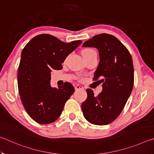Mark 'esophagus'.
<instances>
[{"label":"esophagus","instance_id":"1","mask_svg":"<svg viewBox=\"0 0 154 154\" xmlns=\"http://www.w3.org/2000/svg\"><path fill=\"white\" fill-rule=\"evenodd\" d=\"M75 89L76 90H81V89H83V87L82 86V85L77 84V85H75Z\"/></svg>","mask_w":154,"mask_h":154}]
</instances>
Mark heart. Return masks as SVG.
<instances>
[{
  "label": "heart",
  "instance_id": "b5f03b06",
  "mask_svg": "<svg viewBox=\"0 0 154 154\" xmlns=\"http://www.w3.org/2000/svg\"><path fill=\"white\" fill-rule=\"evenodd\" d=\"M92 52H96L94 50L92 49H85L84 50L82 51V55H85V54H89L92 53Z\"/></svg>",
  "mask_w": 154,
  "mask_h": 154
}]
</instances>
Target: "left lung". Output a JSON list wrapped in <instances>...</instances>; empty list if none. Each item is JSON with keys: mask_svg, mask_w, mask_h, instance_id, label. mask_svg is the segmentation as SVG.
<instances>
[{"mask_svg": "<svg viewBox=\"0 0 154 154\" xmlns=\"http://www.w3.org/2000/svg\"><path fill=\"white\" fill-rule=\"evenodd\" d=\"M98 50L99 62L94 80L102 83L103 90L95 96L87 89V99L82 104L84 118L91 124L106 125L123 110L134 85V66L127 48L116 36L106 33L94 36L83 44Z\"/></svg>", "mask_w": 154, "mask_h": 154, "instance_id": "1", "label": "left lung"}]
</instances>
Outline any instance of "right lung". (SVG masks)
<instances>
[{
  "instance_id": "add662e5",
  "label": "right lung",
  "mask_w": 154,
  "mask_h": 154,
  "mask_svg": "<svg viewBox=\"0 0 154 154\" xmlns=\"http://www.w3.org/2000/svg\"><path fill=\"white\" fill-rule=\"evenodd\" d=\"M82 43L78 40L66 43L43 34L32 38L23 49L17 73L18 90L26 111L37 123L56 121L74 93L75 88L69 82L52 88L51 71L62 69V62Z\"/></svg>"
}]
</instances>
